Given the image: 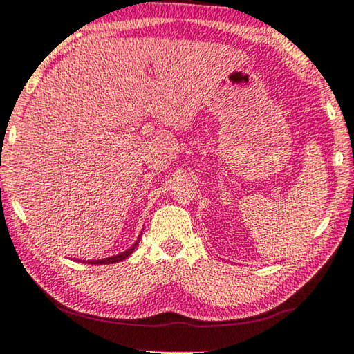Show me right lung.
Wrapping results in <instances>:
<instances>
[{"label":"right lung","mask_w":354,"mask_h":354,"mask_svg":"<svg viewBox=\"0 0 354 354\" xmlns=\"http://www.w3.org/2000/svg\"><path fill=\"white\" fill-rule=\"evenodd\" d=\"M142 230H145V228H142ZM142 230L140 231V234H138L137 240H135V242L132 243V246L127 248L126 251H123V252H118V254H114V255H109V257H104V259L84 260V261H85V263H91V265H109V263H118V261H122V260L127 259V257H129V255L133 252L135 248H137V245L140 243V239H141V234H142ZM76 260H77V259H76ZM80 261H82V260H80Z\"/></svg>","instance_id":"1"}]
</instances>
